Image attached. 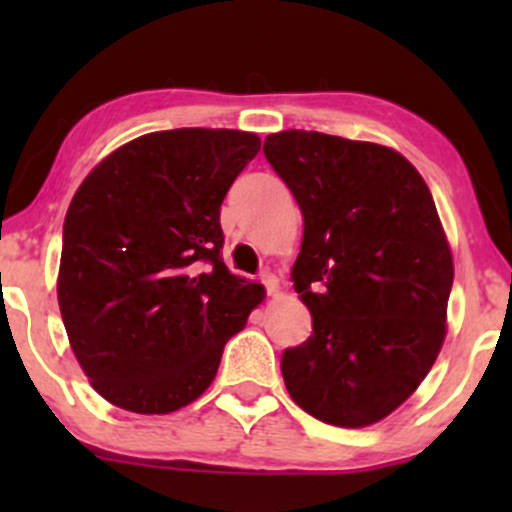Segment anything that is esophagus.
Wrapping results in <instances>:
<instances>
[{"label":"esophagus","mask_w":512,"mask_h":512,"mask_svg":"<svg viewBox=\"0 0 512 512\" xmlns=\"http://www.w3.org/2000/svg\"><path fill=\"white\" fill-rule=\"evenodd\" d=\"M260 281L264 284V291H267L269 296H276V293H279V279H276L272 272H262Z\"/></svg>","instance_id":"obj_1"}]
</instances>
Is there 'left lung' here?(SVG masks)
<instances>
[{
	"instance_id": "obj_1",
	"label": "left lung",
	"mask_w": 512,
	"mask_h": 512,
	"mask_svg": "<svg viewBox=\"0 0 512 512\" xmlns=\"http://www.w3.org/2000/svg\"><path fill=\"white\" fill-rule=\"evenodd\" d=\"M262 151L303 214L291 281L313 334L281 354L286 390L325 424H375L421 385L445 339L452 255L436 202L387 146L289 129Z\"/></svg>"
}]
</instances>
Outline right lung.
<instances>
[{
    "instance_id": "obj_1",
    "label": "right lung",
    "mask_w": 512,
    "mask_h": 512,
    "mask_svg": "<svg viewBox=\"0 0 512 512\" xmlns=\"http://www.w3.org/2000/svg\"><path fill=\"white\" fill-rule=\"evenodd\" d=\"M257 151L260 137L238 129L151 132L76 190L57 298L76 361L115 407L168 414L195 402L264 298L221 257V202Z\"/></svg>"
}]
</instances>
